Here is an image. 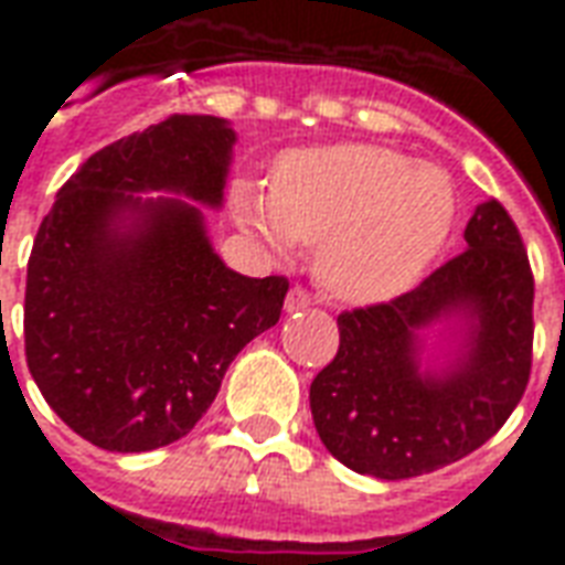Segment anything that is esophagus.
<instances>
[{
    "mask_svg": "<svg viewBox=\"0 0 565 565\" xmlns=\"http://www.w3.org/2000/svg\"><path fill=\"white\" fill-rule=\"evenodd\" d=\"M311 302H315V299H311V294H308V290H302V287H294V290L287 294V299H284V308H287V311H302V308H308Z\"/></svg>",
    "mask_w": 565,
    "mask_h": 565,
    "instance_id": "obj_1",
    "label": "esophagus"
}]
</instances>
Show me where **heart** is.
I'll return each mask as SVG.
<instances>
[{
  "mask_svg": "<svg viewBox=\"0 0 565 565\" xmlns=\"http://www.w3.org/2000/svg\"><path fill=\"white\" fill-rule=\"evenodd\" d=\"M238 223L275 250L318 247L315 275L342 302L393 299L424 275L457 217L445 169L381 145L284 153L269 193L235 184Z\"/></svg>",
  "mask_w": 565,
  "mask_h": 565,
  "instance_id": "b5f03b06",
  "label": "heart"
}]
</instances>
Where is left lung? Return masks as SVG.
<instances>
[{
  "label": "left lung",
  "mask_w": 565,
  "mask_h": 565,
  "mask_svg": "<svg viewBox=\"0 0 565 565\" xmlns=\"http://www.w3.org/2000/svg\"><path fill=\"white\" fill-rule=\"evenodd\" d=\"M466 250L393 302L339 315V354L311 381L320 441L384 481L436 472L481 448L521 403L533 363V271L497 199L466 223ZM455 342L426 358L423 335Z\"/></svg>",
  "instance_id": "obj_1"
}]
</instances>
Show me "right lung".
Segmentation results:
<instances>
[{
	"mask_svg": "<svg viewBox=\"0 0 565 565\" xmlns=\"http://www.w3.org/2000/svg\"><path fill=\"white\" fill-rule=\"evenodd\" d=\"M233 145L223 117H166L81 162L39 226L26 366L96 448L141 454L186 436L235 354L281 318L287 278L238 275L205 230Z\"/></svg>",
	"mask_w": 565,
	"mask_h": 565,
	"instance_id": "obj_1",
	"label": "right lung"
}]
</instances>
